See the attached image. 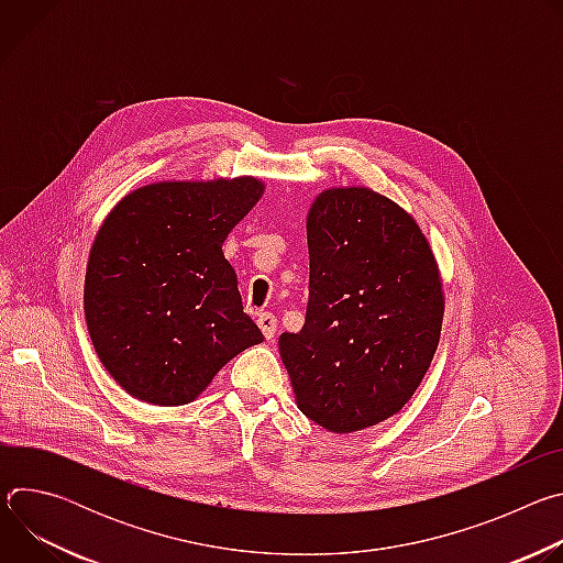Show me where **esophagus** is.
Listing matches in <instances>:
<instances>
[{"mask_svg":"<svg viewBox=\"0 0 563 563\" xmlns=\"http://www.w3.org/2000/svg\"><path fill=\"white\" fill-rule=\"evenodd\" d=\"M258 328H261L263 336H265L267 341H272L274 334H276V316L269 313V311H261V313H258Z\"/></svg>","mask_w":563,"mask_h":563,"instance_id":"1","label":"esophagus"}]
</instances>
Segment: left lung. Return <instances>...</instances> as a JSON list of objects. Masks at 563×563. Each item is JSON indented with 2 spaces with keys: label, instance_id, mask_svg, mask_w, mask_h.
<instances>
[{
  "label": "left lung",
  "instance_id": "8db88e82",
  "mask_svg": "<svg viewBox=\"0 0 563 563\" xmlns=\"http://www.w3.org/2000/svg\"><path fill=\"white\" fill-rule=\"evenodd\" d=\"M309 302L280 334L298 410L336 434L406 408L434 358L443 283L417 220L367 187L320 191L307 213Z\"/></svg>",
  "mask_w": 563,
  "mask_h": 563
}]
</instances>
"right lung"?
I'll use <instances>...</instances> for the list:
<instances>
[{
	"mask_svg": "<svg viewBox=\"0 0 563 563\" xmlns=\"http://www.w3.org/2000/svg\"><path fill=\"white\" fill-rule=\"evenodd\" d=\"M263 194L254 176L165 180L126 194L104 218L85 316L104 369L133 398L191 404L233 356L265 341L222 254Z\"/></svg>",
	"mask_w": 563,
	"mask_h": 563,
	"instance_id": "1",
	"label": "right lung"
}]
</instances>
